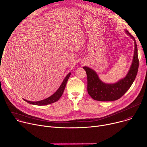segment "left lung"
Here are the masks:
<instances>
[{
    "mask_svg": "<svg viewBox=\"0 0 147 147\" xmlns=\"http://www.w3.org/2000/svg\"><path fill=\"white\" fill-rule=\"evenodd\" d=\"M125 31L134 41V53L130 68L123 79L113 84L105 83L99 79L94 70L87 67H83L87 77V92L95 100L111 101L118 100L129 89L135 80L139 65L137 46L134 38L126 29Z\"/></svg>",
    "mask_w": 147,
    "mask_h": 147,
    "instance_id": "left-lung-1",
    "label": "left lung"
}]
</instances>
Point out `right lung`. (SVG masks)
I'll list each match as a JSON object with an SVG mask.
<instances>
[{"label": "right lung", "instance_id": "obj_1", "mask_svg": "<svg viewBox=\"0 0 147 147\" xmlns=\"http://www.w3.org/2000/svg\"><path fill=\"white\" fill-rule=\"evenodd\" d=\"M70 75H71V72L69 73L67 75V76L65 78V79H64L61 86H60L59 88H58V89L55 92V93H54L50 97H49L43 100L39 101H29L25 99H24V101H26L29 104L35 105H48V104H51V103L57 101L60 98V97H61V96L63 95V94L64 93L68 79H69Z\"/></svg>", "mask_w": 147, "mask_h": 147}]
</instances>
